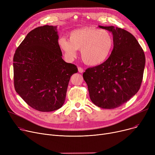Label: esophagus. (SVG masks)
I'll use <instances>...</instances> for the list:
<instances>
[{
    "label": "esophagus",
    "instance_id": "esophagus-1",
    "mask_svg": "<svg viewBox=\"0 0 155 155\" xmlns=\"http://www.w3.org/2000/svg\"><path fill=\"white\" fill-rule=\"evenodd\" d=\"M78 71L80 72V73H82L83 71H84V69L82 68H81V67H78Z\"/></svg>",
    "mask_w": 155,
    "mask_h": 155
}]
</instances>
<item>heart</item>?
I'll list each match as a JSON object with an SVG mask.
<instances>
[{"label":"heart","mask_w":155,"mask_h":155,"mask_svg":"<svg viewBox=\"0 0 155 155\" xmlns=\"http://www.w3.org/2000/svg\"><path fill=\"white\" fill-rule=\"evenodd\" d=\"M69 39L61 37L58 44L67 60L72 61L80 50L81 57L87 64L95 66L102 63L111 54L114 40L110 32L92 28L77 29L69 33Z\"/></svg>","instance_id":"heart-1"}]
</instances>
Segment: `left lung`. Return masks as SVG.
Here are the masks:
<instances>
[{
    "mask_svg": "<svg viewBox=\"0 0 155 155\" xmlns=\"http://www.w3.org/2000/svg\"><path fill=\"white\" fill-rule=\"evenodd\" d=\"M110 31L114 40L109 58L88 68L83 77L92 102L102 109H115L127 102L140 90L145 55L135 37L114 26H99Z\"/></svg>",
    "mask_w": 155,
    "mask_h": 155,
    "instance_id": "left-lung-1",
    "label": "left lung"
}]
</instances>
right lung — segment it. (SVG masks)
<instances>
[{"label":"right lung","mask_w":155,"mask_h":155,"mask_svg":"<svg viewBox=\"0 0 155 155\" xmlns=\"http://www.w3.org/2000/svg\"><path fill=\"white\" fill-rule=\"evenodd\" d=\"M57 27L45 25L30 31L13 58L15 90L30 107L41 112L62 107L76 65L62 59Z\"/></svg>","instance_id":"obj_1"}]
</instances>
